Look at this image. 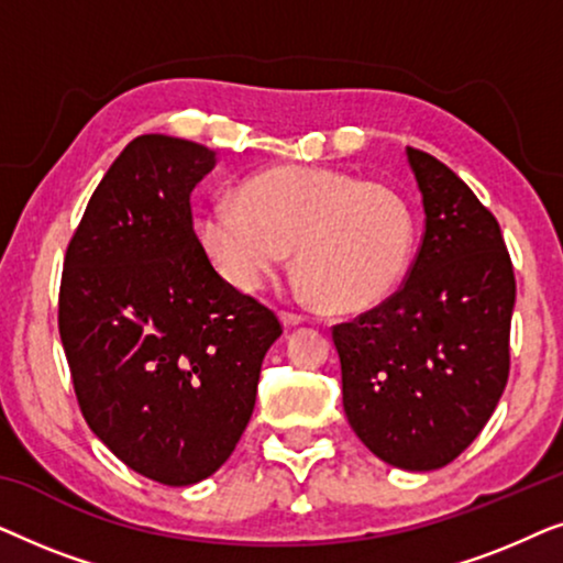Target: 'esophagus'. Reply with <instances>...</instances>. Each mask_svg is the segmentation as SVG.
Instances as JSON below:
<instances>
[{"mask_svg": "<svg viewBox=\"0 0 563 563\" xmlns=\"http://www.w3.org/2000/svg\"><path fill=\"white\" fill-rule=\"evenodd\" d=\"M282 322L287 328H297V325H302L305 318H302V314H297V312H282Z\"/></svg>", "mask_w": 563, "mask_h": 563, "instance_id": "obj_1", "label": "esophagus"}]
</instances>
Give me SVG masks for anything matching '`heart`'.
I'll use <instances>...</instances> for the list:
<instances>
[{"label": "heart", "mask_w": 563, "mask_h": 563, "mask_svg": "<svg viewBox=\"0 0 563 563\" xmlns=\"http://www.w3.org/2000/svg\"><path fill=\"white\" fill-rule=\"evenodd\" d=\"M197 238L218 272L258 291L295 249L310 295L333 310L382 302L410 272L418 218L395 187L320 166H279L212 199Z\"/></svg>", "instance_id": "b5f03b06"}]
</instances>
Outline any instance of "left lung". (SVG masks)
<instances>
[{"mask_svg":"<svg viewBox=\"0 0 563 563\" xmlns=\"http://www.w3.org/2000/svg\"><path fill=\"white\" fill-rule=\"evenodd\" d=\"M426 235L402 289L333 328L343 410L374 456L433 472L466 451L510 374L515 274L503 233L472 189L407 148Z\"/></svg>","mask_w":563,"mask_h":563,"instance_id":"1","label":"left lung"}]
</instances>
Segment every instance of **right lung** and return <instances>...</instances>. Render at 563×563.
Masks as SVG:
<instances>
[{
    "instance_id": "obj_1",
    "label": "right lung",
    "mask_w": 563,
    "mask_h": 563,
    "mask_svg": "<svg viewBox=\"0 0 563 563\" xmlns=\"http://www.w3.org/2000/svg\"><path fill=\"white\" fill-rule=\"evenodd\" d=\"M218 153L172 135L125 145L68 243L58 330L95 435L133 472L189 487L218 472L256 405L276 314L214 272L191 189Z\"/></svg>"
}]
</instances>
